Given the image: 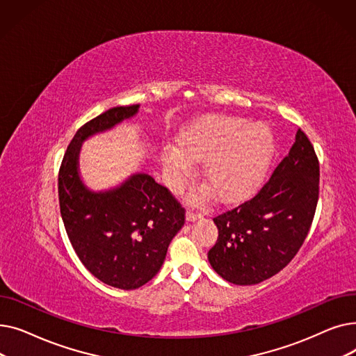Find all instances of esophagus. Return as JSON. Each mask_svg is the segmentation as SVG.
Wrapping results in <instances>:
<instances>
[{"mask_svg": "<svg viewBox=\"0 0 356 356\" xmlns=\"http://www.w3.org/2000/svg\"><path fill=\"white\" fill-rule=\"evenodd\" d=\"M200 218H202V215L197 213V212H193V211L186 212V220H188V222H195V220H197Z\"/></svg>", "mask_w": 356, "mask_h": 356, "instance_id": "34e87169", "label": "esophagus"}]
</instances>
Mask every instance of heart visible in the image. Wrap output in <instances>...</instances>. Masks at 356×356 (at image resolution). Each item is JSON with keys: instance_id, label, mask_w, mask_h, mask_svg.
I'll use <instances>...</instances> for the list:
<instances>
[{"instance_id": "obj_1", "label": "heart", "mask_w": 356, "mask_h": 356, "mask_svg": "<svg viewBox=\"0 0 356 356\" xmlns=\"http://www.w3.org/2000/svg\"><path fill=\"white\" fill-rule=\"evenodd\" d=\"M179 145L165 147L161 153L167 183L180 189L193 175V161H204L203 181L220 202H235L263 181L274 154V136L264 122L247 125L239 118H222L189 129Z\"/></svg>"}]
</instances>
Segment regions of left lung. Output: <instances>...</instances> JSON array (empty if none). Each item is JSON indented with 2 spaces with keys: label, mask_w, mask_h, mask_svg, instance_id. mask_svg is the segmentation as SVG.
Segmentation results:
<instances>
[{
  "label": "left lung",
  "mask_w": 356,
  "mask_h": 356,
  "mask_svg": "<svg viewBox=\"0 0 356 356\" xmlns=\"http://www.w3.org/2000/svg\"><path fill=\"white\" fill-rule=\"evenodd\" d=\"M319 197V161L302 129L289 154L252 199L213 219L218 241L208 252L228 283L258 284L282 271L300 250Z\"/></svg>",
  "instance_id": "8db88e82"
}]
</instances>
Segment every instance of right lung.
I'll use <instances>...</instances> for the list:
<instances>
[{"mask_svg": "<svg viewBox=\"0 0 356 356\" xmlns=\"http://www.w3.org/2000/svg\"><path fill=\"white\" fill-rule=\"evenodd\" d=\"M140 105L108 109L78 129L59 172V203L70 244L88 271L106 286L134 290L161 268L168 244L184 225V209L147 173L105 191L85 184L82 144L138 114Z\"/></svg>", "mask_w": 356, "mask_h": 356, "instance_id": "right-lung-1", "label": "right lung"}]
</instances>
